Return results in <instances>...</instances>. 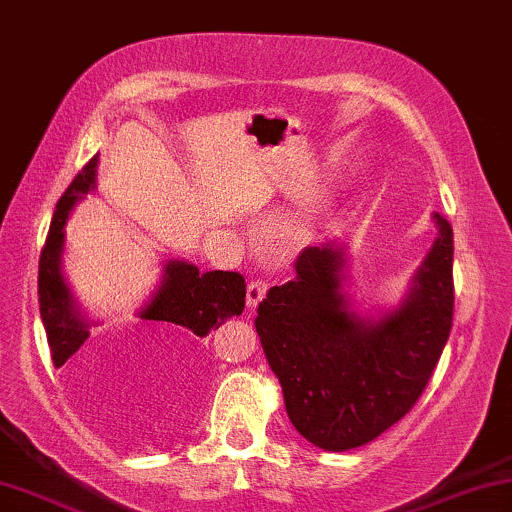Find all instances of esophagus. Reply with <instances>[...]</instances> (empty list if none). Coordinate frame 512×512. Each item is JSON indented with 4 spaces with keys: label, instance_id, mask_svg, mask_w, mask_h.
I'll list each match as a JSON object with an SVG mask.
<instances>
[{
    "label": "esophagus",
    "instance_id": "1",
    "mask_svg": "<svg viewBox=\"0 0 512 512\" xmlns=\"http://www.w3.org/2000/svg\"><path fill=\"white\" fill-rule=\"evenodd\" d=\"M267 290H269V285L264 283V281H252L250 285H248V292H245V304L250 306H257L264 299V295H267Z\"/></svg>",
    "mask_w": 512,
    "mask_h": 512
}]
</instances>
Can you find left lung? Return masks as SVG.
<instances>
[{"instance_id":"obj_1","label":"left lung","mask_w":512,"mask_h":512,"mask_svg":"<svg viewBox=\"0 0 512 512\" xmlns=\"http://www.w3.org/2000/svg\"><path fill=\"white\" fill-rule=\"evenodd\" d=\"M431 250L393 309L360 311L344 243L306 248L295 276L257 306L255 327L292 426L327 452L363 447L412 410L445 349L454 313V234L440 213Z\"/></svg>"}]
</instances>
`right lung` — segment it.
<instances>
[{"label": "right lung", "mask_w": 512, "mask_h": 512, "mask_svg": "<svg viewBox=\"0 0 512 512\" xmlns=\"http://www.w3.org/2000/svg\"><path fill=\"white\" fill-rule=\"evenodd\" d=\"M98 154L74 177L60 196L46 245L39 257V313L49 337L53 363L58 367L91 337L93 320L81 309L63 274L65 224L77 201L95 189ZM245 306V278L236 271H206L196 264L170 260L163 264L159 288L140 306L138 318L147 323L177 327L187 335L206 337L231 316H241Z\"/></svg>", "instance_id": "1"}]
</instances>
